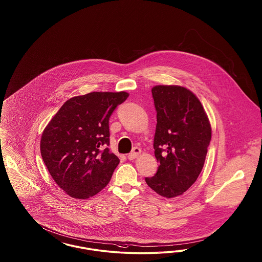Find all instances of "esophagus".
I'll return each mask as SVG.
<instances>
[{
	"label": "esophagus",
	"mask_w": 262,
	"mask_h": 262,
	"mask_svg": "<svg viewBox=\"0 0 262 262\" xmlns=\"http://www.w3.org/2000/svg\"><path fill=\"white\" fill-rule=\"evenodd\" d=\"M140 154H141V149L138 148V147H135V148L133 149L132 152L127 156V158H128L129 160H134V159H136Z\"/></svg>",
	"instance_id": "obj_1"
}]
</instances>
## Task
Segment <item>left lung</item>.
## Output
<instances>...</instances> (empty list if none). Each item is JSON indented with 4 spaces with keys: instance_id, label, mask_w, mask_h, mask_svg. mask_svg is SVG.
<instances>
[{
    "instance_id": "8db88e82",
    "label": "left lung",
    "mask_w": 262,
    "mask_h": 262,
    "mask_svg": "<svg viewBox=\"0 0 262 262\" xmlns=\"http://www.w3.org/2000/svg\"><path fill=\"white\" fill-rule=\"evenodd\" d=\"M157 110L154 139L157 174L145 181L164 198L183 195L201 174L211 139V125L203 104L181 85L151 88Z\"/></svg>"
}]
</instances>
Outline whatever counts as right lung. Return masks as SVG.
<instances>
[{
    "mask_svg": "<svg viewBox=\"0 0 262 262\" xmlns=\"http://www.w3.org/2000/svg\"><path fill=\"white\" fill-rule=\"evenodd\" d=\"M128 93L91 92L69 99L44 128L41 157L55 183L72 198H90L111 181L120 159L110 152L108 121Z\"/></svg>",
    "mask_w": 262,
    "mask_h": 262,
    "instance_id": "add662e5",
    "label": "right lung"
}]
</instances>
